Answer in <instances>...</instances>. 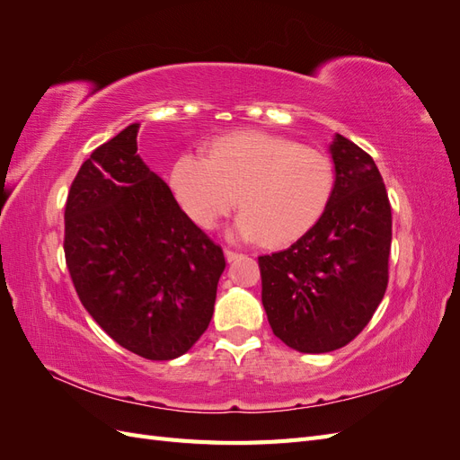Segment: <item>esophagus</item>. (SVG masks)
Masks as SVG:
<instances>
[{
  "label": "esophagus",
  "instance_id": "esophagus-1",
  "mask_svg": "<svg viewBox=\"0 0 460 460\" xmlns=\"http://www.w3.org/2000/svg\"><path fill=\"white\" fill-rule=\"evenodd\" d=\"M225 257H226V261H228V262H232V261H235L238 257H242V253L234 252V249H225Z\"/></svg>",
  "mask_w": 460,
  "mask_h": 460
}]
</instances>
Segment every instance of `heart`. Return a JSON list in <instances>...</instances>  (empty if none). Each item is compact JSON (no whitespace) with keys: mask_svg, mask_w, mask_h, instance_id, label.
I'll return each instance as SVG.
<instances>
[{"mask_svg":"<svg viewBox=\"0 0 460 460\" xmlns=\"http://www.w3.org/2000/svg\"><path fill=\"white\" fill-rule=\"evenodd\" d=\"M171 184L182 211L201 230H215L238 198L242 238L264 245L299 240L328 211L336 166L324 151L267 132L218 137L205 159L182 155Z\"/></svg>","mask_w":460,"mask_h":460,"instance_id":"1","label":"heart"}]
</instances>
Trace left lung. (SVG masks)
<instances>
[{
	"mask_svg": "<svg viewBox=\"0 0 460 460\" xmlns=\"http://www.w3.org/2000/svg\"><path fill=\"white\" fill-rule=\"evenodd\" d=\"M328 211L284 252L259 257L262 307L276 338L301 353L355 340L387 288L392 205L374 159L341 134L330 144Z\"/></svg>",
	"mask_w": 460,
	"mask_h": 460,
	"instance_id": "1",
	"label": "left lung"
}]
</instances>
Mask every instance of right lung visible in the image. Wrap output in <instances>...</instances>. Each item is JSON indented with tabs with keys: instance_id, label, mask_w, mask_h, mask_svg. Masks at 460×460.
I'll return each instance as SVG.
<instances>
[{
	"instance_id": "1",
	"label": "right lung",
	"mask_w": 460,
	"mask_h": 460,
	"mask_svg": "<svg viewBox=\"0 0 460 460\" xmlns=\"http://www.w3.org/2000/svg\"><path fill=\"white\" fill-rule=\"evenodd\" d=\"M140 124L92 151L65 205V259L90 316L149 360L184 355L211 323L225 253L137 155Z\"/></svg>"
}]
</instances>
